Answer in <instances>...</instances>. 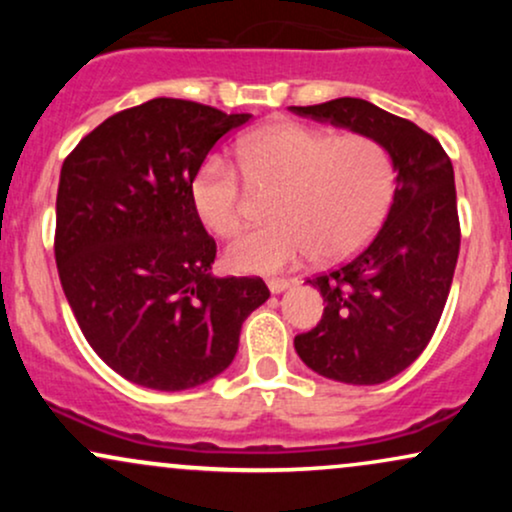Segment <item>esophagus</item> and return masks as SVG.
<instances>
[{
	"mask_svg": "<svg viewBox=\"0 0 512 512\" xmlns=\"http://www.w3.org/2000/svg\"><path fill=\"white\" fill-rule=\"evenodd\" d=\"M267 286H269V291H272V293H281V291L289 289L291 281H286V279H269Z\"/></svg>",
	"mask_w": 512,
	"mask_h": 512,
	"instance_id": "obj_1",
	"label": "esophagus"
}]
</instances>
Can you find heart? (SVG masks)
I'll return each instance as SVG.
<instances>
[{
	"label": "heart",
	"instance_id": "heart-1",
	"mask_svg": "<svg viewBox=\"0 0 512 512\" xmlns=\"http://www.w3.org/2000/svg\"><path fill=\"white\" fill-rule=\"evenodd\" d=\"M240 170L255 192H276L272 216L228 248L243 272L274 274L317 252L346 260L383 226L397 187L390 149L370 134L276 125L240 142ZM192 207L214 236L231 238L248 219L252 192L238 168L209 156L190 185Z\"/></svg>",
	"mask_w": 512,
	"mask_h": 512
}]
</instances>
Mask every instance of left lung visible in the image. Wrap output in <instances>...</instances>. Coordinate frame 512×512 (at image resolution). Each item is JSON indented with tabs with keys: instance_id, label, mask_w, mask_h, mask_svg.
<instances>
[{
	"instance_id": "left-lung-1",
	"label": "left lung",
	"mask_w": 512,
	"mask_h": 512,
	"mask_svg": "<svg viewBox=\"0 0 512 512\" xmlns=\"http://www.w3.org/2000/svg\"><path fill=\"white\" fill-rule=\"evenodd\" d=\"M291 113L380 139L397 166L390 214L375 238L310 286L325 313L293 346L315 373L378 385L409 368L436 332L460 255L455 173L436 137L361 98L291 105Z\"/></svg>"
}]
</instances>
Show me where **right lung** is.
<instances>
[{
    "label": "right lung",
    "mask_w": 512,
    "mask_h": 512,
    "mask_svg": "<svg viewBox=\"0 0 512 512\" xmlns=\"http://www.w3.org/2000/svg\"><path fill=\"white\" fill-rule=\"evenodd\" d=\"M250 115L154 98L101 122L64 158L55 260L91 349L129 383L190 390L231 366L269 298L260 276L209 274L216 240L190 185Z\"/></svg>",
    "instance_id": "1"
}]
</instances>
